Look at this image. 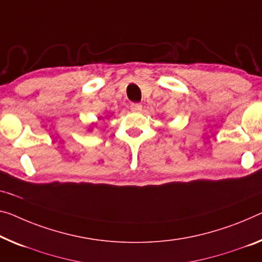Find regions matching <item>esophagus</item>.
<instances>
[{
  "instance_id": "obj_1",
  "label": "esophagus",
  "mask_w": 262,
  "mask_h": 262,
  "mask_svg": "<svg viewBox=\"0 0 262 262\" xmlns=\"http://www.w3.org/2000/svg\"><path fill=\"white\" fill-rule=\"evenodd\" d=\"M142 108H143V105H142V104H139V103H134V104H131V110H132V111L138 112V111H142Z\"/></svg>"
}]
</instances>
